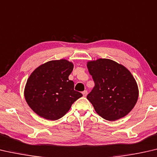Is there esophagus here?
I'll list each match as a JSON object with an SVG mask.
<instances>
[{
    "label": "esophagus",
    "mask_w": 157,
    "mask_h": 157,
    "mask_svg": "<svg viewBox=\"0 0 157 157\" xmlns=\"http://www.w3.org/2000/svg\"><path fill=\"white\" fill-rule=\"evenodd\" d=\"M82 93H83V97H86L87 94H88V92H87V90H85V91H83V92H82Z\"/></svg>",
    "instance_id": "34e87169"
}]
</instances>
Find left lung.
<instances>
[{
	"mask_svg": "<svg viewBox=\"0 0 157 157\" xmlns=\"http://www.w3.org/2000/svg\"><path fill=\"white\" fill-rule=\"evenodd\" d=\"M87 67L95 84L87 99L97 113L109 121L129 114L139 94L136 81L129 69L107 58L87 62Z\"/></svg>",
	"mask_w": 157,
	"mask_h": 157,
	"instance_id": "8db88e82",
	"label": "left lung"
}]
</instances>
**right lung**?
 <instances>
[{
    "label": "right lung",
    "instance_id": "add662e5",
    "mask_svg": "<svg viewBox=\"0 0 157 157\" xmlns=\"http://www.w3.org/2000/svg\"><path fill=\"white\" fill-rule=\"evenodd\" d=\"M73 69V63L60 59L42 64L33 71L25 86L24 97L36 114L57 120L83 96L74 90L73 81L69 80Z\"/></svg>",
    "mask_w": 157,
    "mask_h": 157
}]
</instances>
